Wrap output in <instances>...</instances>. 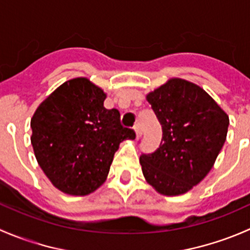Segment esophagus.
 Instances as JSON below:
<instances>
[{"mask_svg": "<svg viewBox=\"0 0 250 250\" xmlns=\"http://www.w3.org/2000/svg\"><path fill=\"white\" fill-rule=\"evenodd\" d=\"M134 132H135V137H137V139H138V138H140V135H141V125H140V123H137V125H134Z\"/></svg>", "mask_w": 250, "mask_h": 250, "instance_id": "1", "label": "esophagus"}]
</instances>
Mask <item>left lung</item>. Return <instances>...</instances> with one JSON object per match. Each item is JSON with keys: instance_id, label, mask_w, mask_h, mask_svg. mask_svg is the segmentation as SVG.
<instances>
[{"instance_id": "left-lung-1", "label": "left lung", "mask_w": 250, "mask_h": 250, "mask_svg": "<svg viewBox=\"0 0 250 250\" xmlns=\"http://www.w3.org/2000/svg\"><path fill=\"white\" fill-rule=\"evenodd\" d=\"M162 125V141L141 155L145 180L158 193L179 196L210 172L225 144L229 116L200 85L169 78L146 95Z\"/></svg>"}]
</instances>
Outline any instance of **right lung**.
<instances>
[{"label": "right lung", "mask_w": 250, "mask_h": 250, "mask_svg": "<svg viewBox=\"0 0 250 250\" xmlns=\"http://www.w3.org/2000/svg\"><path fill=\"white\" fill-rule=\"evenodd\" d=\"M106 93L85 77L66 81L31 118V144L40 167L62 192L85 196L105 183L115 152L134 130L118 110L104 107Z\"/></svg>", "instance_id": "1"}]
</instances>
